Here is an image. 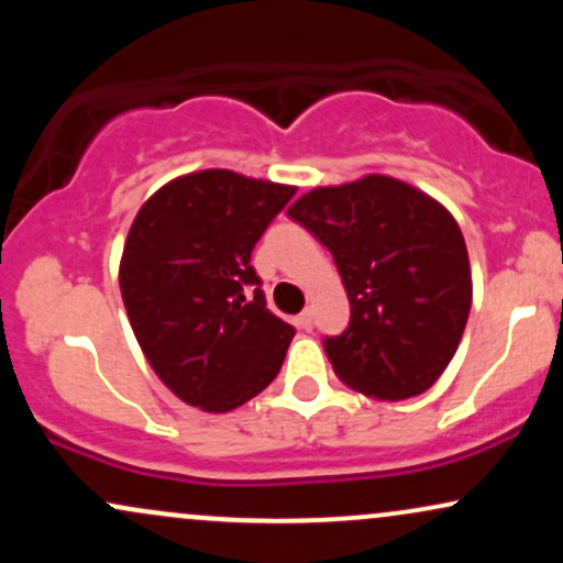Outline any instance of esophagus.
<instances>
[{
  "mask_svg": "<svg viewBox=\"0 0 563 563\" xmlns=\"http://www.w3.org/2000/svg\"><path fill=\"white\" fill-rule=\"evenodd\" d=\"M296 325H299L301 331H312V312H309V309H303L299 318H296Z\"/></svg>",
  "mask_w": 563,
  "mask_h": 563,
  "instance_id": "esophagus-1",
  "label": "esophagus"
}]
</instances>
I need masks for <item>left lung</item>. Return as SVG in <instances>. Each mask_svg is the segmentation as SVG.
Returning a JSON list of instances; mask_svg holds the SVG:
<instances>
[{"label": "left lung", "instance_id": "8db88e82", "mask_svg": "<svg viewBox=\"0 0 563 563\" xmlns=\"http://www.w3.org/2000/svg\"><path fill=\"white\" fill-rule=\"evenodd\" d=\"M333 254L352 318L328 335L335 376L376 399L434 386L466 331L468 251L457 222L418 187L384 174L314 187L288 209Z\"/></svg>", "mask_w": 563, "mask_h": 563}]
</instances>
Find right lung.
Instances as JSON below:
<instances>
[{"label": "right lung", "mask_w": 563, "mask_h": 563, "mask_svg": "<svg viewBox=\"0 0 563 563\" xmlns=\"http://www.w3.org/2000/svg\"><path fill=\"white\" fill-rule=\"evenodd\" d=\"M294 192L206 169L166 183L134 217L121 299L142 354L183 402L235 410L280 373L296 331L267 309L251 251Z\"/></svg>", "instance_id": "1"}]
</instances>
